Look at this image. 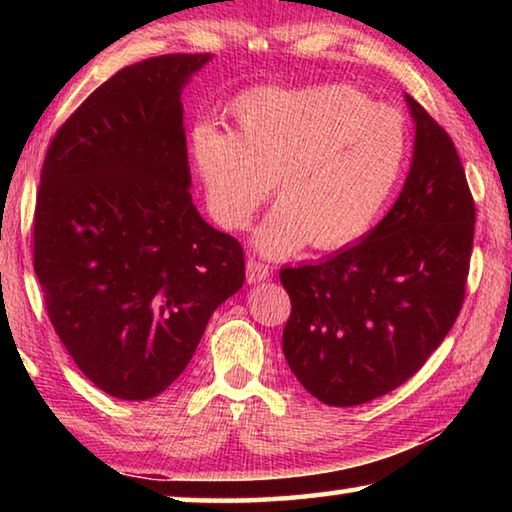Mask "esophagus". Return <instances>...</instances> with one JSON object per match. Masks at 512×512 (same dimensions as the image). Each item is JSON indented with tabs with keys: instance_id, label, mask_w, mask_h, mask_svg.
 Here are the masks:
<instances>
[{
	"instance_id": "esophagus-1",
	"label": "esophagus",
	"mask_w": 512,
	"mask_h": 512,
	"mask_svg": "<svg viewBox=\"0 0 512 512\" xmlns=\"http://www.w3.org/2000/svg\"><path fill=\"white\" fill-rule=\"evenodd\" d=\"M271 273H273V268L268 266V264H264V262H259V259H255V257H250L248 262H246V280L248 282L268 280V277H271Z\"/></svg>"
}]
</instances>
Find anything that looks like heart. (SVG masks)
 Masks as SVG:
<instances>
[{
	"label": "heart",
	"instance_id": "b5f03b06",
	"mask_svg": "<svg viewBox=\"0 0 512 512\" xmlns=\"http://www.w3.org/2000/svg\"><path fill=\"white\" fill-rule=\"evenodd\" d=\"M235 131L201 124L192 158L207 207L244 230L273 192L282 198L255 230L266 255L352 246L377 223L400 183L409 128L400 112L345 85L253 88L230 103Z\"/></svg>",
	"mask_w": 512,
	"mask_h": 512
}]
</instances>
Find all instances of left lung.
Segmentation results:
<instances>
[{"instance_id":"8db88e82","label":"left lung","mask_w":512,"mask_h":512,"mask_svg":"<svg viewBox=\"0 0 512 512\" xmlns=\"http://www.w3.org/2000/svg\"><path fill=\"white\" fill-rule=\"evenodd\" d=\"M415 149L395 205L357 246L287 266L282 350L323 404L357 406L418 372L461 314L476 207L452 137L413 97Z\"/></svg>"}]
</instances>
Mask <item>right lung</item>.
Returning <instances> with one entry per match:
<instances>
[{
  "instance_id": "1",
  "label": "right lung",
  "mask_w": 512,
  "mask_h": 512,
  "mask_svg": "<svg viewBox=\"0 0 512 512\" xmlns=\"http://www.w3.org/2000/svg\"><path fill=\"white\" fill-rule=\"evenodd\" d=\"M210 56L119 69L51 140L33 212V268L76 366L117 400L160 395L214 309L244 284V248L189 194L180 90Z\"/></svg>"
}]
</instances>
